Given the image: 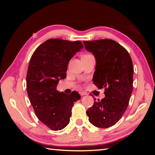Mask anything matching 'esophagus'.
<instances>
[{
  "instance_id": "34e87169",
  "label": "esophagus",
  "mask_w": 155,
  "mask_h": 155,
  "mask_svg": "<svg viewBox=\"0 0 155 155\" xmlns=\"http://www.w3.org/2000/svg\"><path fill=\"white\" fill-rule=\"evenodd\" d=\"M79 94H81V96H85V95H87V93L85 92V91H79Z\"/></svg>"
}]
</instances>
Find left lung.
Wrapping results in <instances>:
<instances>
[{"label": "left lung", "mask_w": 155, "mask_h": 155, "mask_svg": "<svg viewBox=\"0 0 155 155\" xmlns=\"http://www.w3.org/2000/svg\"><path fill=\"white\" fill-rule=\"evenodd\" d=\"M84 46L96 59L93 82L104 88L105 97L96 101L87 111L89 121L106 128L119 121L127 109L133 91V66L124 47L111 40L84 41Z\"/></svg>", "instance_id": "obj_1"}]
</instances>
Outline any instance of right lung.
Here are the masks:
<instances>
[{
    "mask_svg": "<svg viewBox=\"0 0 155 155\" xmlns=\"http://www.w3.org/2000/svg\"><path fill=\"white\" fill-rule=\"evenodd\" d=\"M83 48L80 41L50 39L39 46L30 59L27 75L28 98L38 119L53 130L69 124L71 109L80 94L67 95L57 90L59 81L66 78L68 65Z\"/></svg>",
    "mask_w": 155,
    "mask_h": 155,
    "instance_id": "1",
    "label": "right lung"
}]
</instances>
